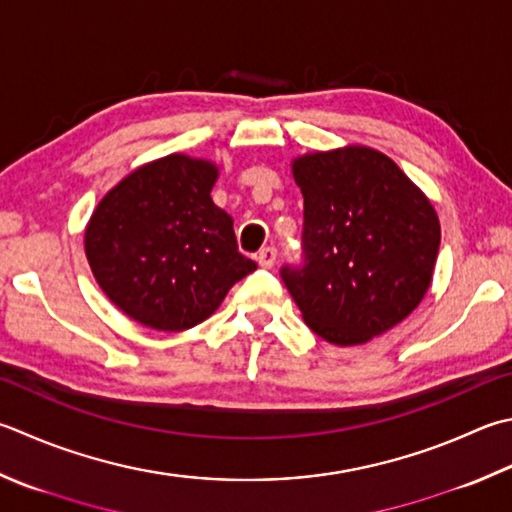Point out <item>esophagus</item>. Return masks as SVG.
Returning <instances> with one entry per match:
<instances>
[{"mask_svg":"<svg viewBox=\"0 0 512 512\" xmlns=\"http://www.w3.org/2000/svg\"><path fill=\"white\" fill-rule=\"evenodd\" d=\"M256 260H258V265H260V267L272 269V267L276 265V249H274V247H265V249H260L258 256H256Z\"/></svg>","mask_w":512,"mask_h":512,"instance_id":"esophagus-1","label":"esophagus"}]
</instances>
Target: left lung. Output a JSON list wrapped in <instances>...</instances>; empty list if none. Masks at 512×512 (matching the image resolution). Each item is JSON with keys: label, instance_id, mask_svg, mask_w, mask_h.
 Masks as SVG:
<instances>
[{"label": "left lung", "instance_id": "8db88e82", "mask_svg": "<svg viewBox=\"0 0 512 512\" xmlns=\"http://www.w3.org/2000/svg\"><path fill=\"white\" fill-rule=\"evenodd\" d=\"M303 194L301 269L283 281L314 334L363 345L428 294L441 227L430 198L385 153L347 144L292 160Z\"/></svg>", "mask_w": 512, "mask_h": 512}]
</instances>
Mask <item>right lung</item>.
Listing matches in <instances>:
<instances>
[{"label": "right lung", "instance_id": "right-lung-1", "mask_svg": "<svg viewBox=\"0 0 512 512\" xmlns=\"http://www.w3.org/2000/svg\"><path fill=\"white\" fill-rule=\"evenodd\" d=\"M218 173L216 162L171 153L124 176L91 214L84 252L95 281L144 327L189 330L256 269L211 200Z\"/></svg>", "mask_w": 512, "mask_h": 512}]
</instances>
